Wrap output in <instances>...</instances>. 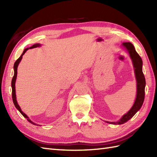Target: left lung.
<instances>
[{"mask_svg": "<svg viewBox=\"0 0 157 157\" xmlns=\"http://www.w3.org/2000/svg\"><path fill=\"white\" fill-rule=\"evenodd\" d=\"M123 46L128 50L130 57L132 59V61L134 65V71L136 81H137V95L134 105H133L131 109L123 115L121 119L119 121L117 122H108L111 124L114 125H121L123 123H126L128 121L134 117V115L137 113L144 102V96H145V86H146V80L144 75V73L142 72V60L140 56L136 51L134 45L130 42H123Z\"/></svg>", "mask_w": 157, "mask_h": 157, "instance_id": "1", "label": "left lung"}]
</instances>
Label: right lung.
<instances>
[{"label": "right lung", "instance_id": "right-lung-1", "mask_svg": "<svg viewBox=\"0 0 157 157\" xmlns=\"http://www.w3.org/2000/svg\"><path fill=\"white\" fill-rule=\"evenodd\" d=\"M40 46V44H34L33 46H32L31 47H29V48H33L38 47V46ZM28 49H29V48H25V49L24 50V51H23V53H22V55H21V56H20L19 58L15 61V64H14V67H13V68H14V75H13V79H12V81H11L12 98H13V103H14V105H15V106L16 109H17L18 111L21 113V115H22L23 117H24L25 118L27 119L29 123H31L32 124L38 125L37 124H36V123H33V122L31 121V120L28 118V117L27 115H26L25 114V113L21 111V108H20V106H19L18 103H17V100H16V94H15V81H16V78H17V67H18L19 63H20V61H21V59H22V56L25 54V52L26 51H27Z\"/></svg>", "mask_w": 157, "mask_h": 157}]
</instances>
